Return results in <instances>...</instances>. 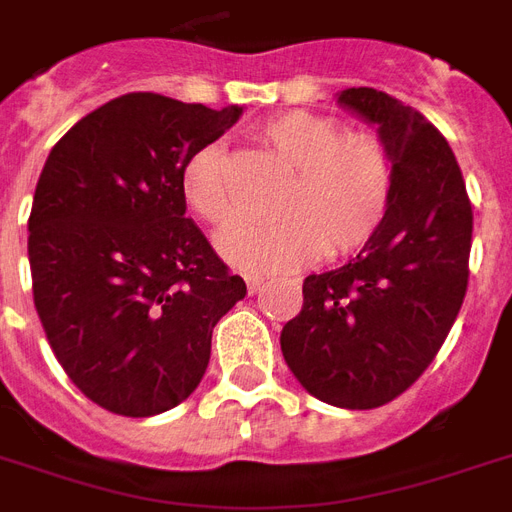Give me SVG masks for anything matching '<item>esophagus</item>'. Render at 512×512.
<instances>
[{
    "instance_id": "34e87169",
    "label": "esophagus",
    "mask_w": 512,
    "mask_h": 512,
    "mask_svg": "<svg viewBox=\"0 0 512 512\" xmlns=\"http://www.w3.org/2000/svg\"><path fill=\"white\" fill-rule=\"evenodd\" d=\"M244 279H247L249 295H257V292H260V287H263V281H265L263 276H257V273H247Z\"/></svg>"
}]
</instances>
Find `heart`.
<instances>
[{
  "label": "heart",
  "instance_id": "b5f03b06",
  "mask_svg": "<svg viewBox=\"0 0 512 512\" xmlns=\"http://www.w3.org/2000/svg\"><path fill=\"white\" fill-rule=\"evenodd\" d=\"M289 167L273 223H241L217 239L220 255L241 271H295L319 255L345 257L372 239L393 199V156L372 132H345L335 116L284 111L257 130ZM185 204L209 225L236 220L225 154L204 146L180 172Z\"/></svg>",
  "mask_w": 512,
  "mask_h": 512
}]
</instances>
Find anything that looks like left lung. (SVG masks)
I'll return each instance as SVG.
<instances>
[{
    "label": "left lung",
    "instance_id": "1",
    "mask_svg": "<svg viewBox=\"0 0 512 512\" xmlns=\"http://www.w3.org/2000/svg\"><path fill=\"white\" fill-rule=\"evenodd\" d=\"M337 103L390 148L393 199L356 257L303 281L281 353L319 401L374 409L428 369L460 313L473 209L452 148L420 111L372 87H348Z\"/></svg>",
    "mask_w": 512,
    "mask_h": 512
}]
</instances>
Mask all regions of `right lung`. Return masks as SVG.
Listing matches in <instances>:
<instances>
[{"label": "right lung", "mask_w": 512, "mask_h": 512, "mask_svg": "<svg viewBox=\"0 0 512 512\" xmlns=\"http://www.w3.org/2000/svg\"><path fill=\"white\" fill-rule=\"evenodd\" d=\"M239 116L130 92L44 162L28 217L36 313L71 382L108 412L154 417L191 396L212 329L247 295L180 193L185 162Z\"/></svg>", "instance_id": "add662e5"}]
</instances>
